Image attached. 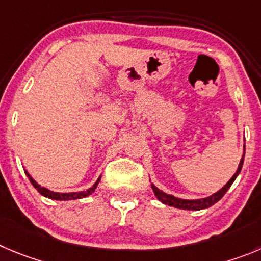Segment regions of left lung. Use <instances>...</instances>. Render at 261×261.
Here are the masks:
<instances>
[{
	"mask_svg": "<svg viewBox=\"0 0 261 261\" xmlns=\"http://www.w3.org/2000/svg\"><path fill=\"white\" fill-rule=\"evenodd\" d=\"M243 157H245V153H243L242 160H241L240 162V166H238L237 171H236V174L233 175L232 179L226 182L225 186H224L220 191L216 192L215 194H213V196L210 197H206V198H201V199H181V198H177V197L171 196V194H167L165 193V192L160 191L157 187H154L152 184L153 192H154L155 197H157L162 203L169 204V206H174V207L176 208H182V210H202V208H207L210 207V206H213V204H215L218 201H220V199L223 198L224 194L226 193V191L230 188V186H232L233 181L236 180V177H237L238 174H240L241 169H242Z\"/></svg>",
	"mask_w": 261,
	"mask_h": 261,
	"instance_id": "1",
	"label": "left lung"
}]
</instances>
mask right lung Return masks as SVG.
Wrapping results in <instances>:
<instances>
[{
  "instance_id": "right-lung-1",
  "label": "right lung",
  "mask_w": 261,
  "mask_h": 261,
  "mask_svg": "<svg viewBox=\"0 0 261 261\" xmlns=\"http://www.w3.org/2000/svg\"><path fill=\"white\" fill-rule=\"evenodd\" d=\"M25 174H27V176H28V179L31 180L32 186L35 187V188L37 189V191L40 192V193L42 194V196L47 197V198H51V199H58V201H67V199L84 198V197L90 196V194H91L92 192L95 191V188H96V186H97V182H99V180H97V181L95 182V184L91 187V188L87 189V191H84V192H73V193H58V192H51V191H48V189L43 188V187L38 186L37 182H36L35 180L32 179L31 175H29L28 172L25 171Z\"/></svg>"
}]
</instances>
